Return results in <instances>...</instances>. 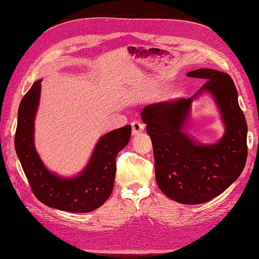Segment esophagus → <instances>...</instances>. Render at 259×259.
<instances>
[{
	"label": "esophagus",
	"mask_w": 259,
	"mask_h": 259,
	"mask_svg": "<svg viewBox=\"0 0 259 259\" xmlns=\"http://www.w3.org/2000/svg\"><path fill=\"white\" fill-rule=\"evenodd\" d=\"M145 130V125L139 122V121H134L132 123V133L133 135H137L139 133H142Z\"/></svg>",
	"instance_id": "1"
}]
</instances>
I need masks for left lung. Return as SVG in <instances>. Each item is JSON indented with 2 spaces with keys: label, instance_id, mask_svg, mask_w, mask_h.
Instances as JSON below:
<instances>
[{
  "label": "left lung",
  "instance_id": "obj_1",
  "mask_svg": "<svg viewBox=\"0 0 259 259\" xmlns=\"http://www.w3.org/2000/svg\"><path fill=\"white\" fill-rule=\"evenodd\" d=\"M187 75L206 81L198 93L209 92L222 113L226 131L218 143H195L183 130L197 94L148 105L142 119L151 137L155 179L161 191L178 203L192 205L214 199L239 178L247 158V124L229 74L204 68Z\"/></svg>",
  "mask_w": 259,
  "mask_h": 259
}]
</instances>
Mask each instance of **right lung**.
Instances as JSON below:
<instances>
[{
	"label": "right lung",
	"mask_w": 259,
	"mask_h": 259,
	"mask_svg": "<svg viewBox=\"0 0 259 259\" xmlns=\"http://www.w3.org/2000/svg\"><path fill=\"white\" fill-rule=\"evenodd\" d=\"M41 82L35 81L18 109L15 149L36 199L43 204L72 213H88L98 208L110 197L116 171L115 158L130 142L132 126L109 132L94 149L81 173L62 178L43 164L34 147V117L41 95Z\"/></svg>",
	"instance_id": "1"
}]
</instances>
